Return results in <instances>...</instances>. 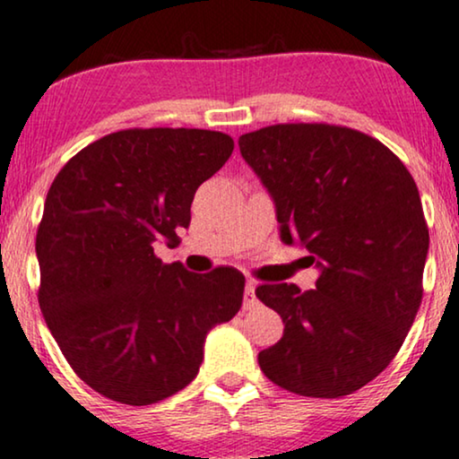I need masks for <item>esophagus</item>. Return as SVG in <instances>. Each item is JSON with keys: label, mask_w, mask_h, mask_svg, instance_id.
Returning a JSON list of instances; mask_svg holds the SVG:
<instances>
[{"label": "esophagus", "mask_w": 459, "mask_h": 459, "mask_svg": "<svg viewBox=\"0 0 459 459\" xmlns=\"http://www.w3.org/2000/svg\"><path fill=\"white\" fill-rule=\"evenodd\" d=\"M255 303V282L247 281V287H244V306H253Z\"/></svg>", "instance_id": "obj_1"}]
</instances>
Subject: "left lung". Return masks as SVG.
<instances>
[{"mask_svg": "<svg viewBox=\"0 0 459 459\" xmlns=\"http://www.w3.org/2000/svg\"><path fill=\"white\" fill-rule=\"evenodd\" d=\"M238 145L276 202L282 240L320 267L312 290L255 289L284 323L261 371L299 396L352 394L390 365L420 309L430 236L418 186L384 143L337 124H273Z\"/></svg>", "mask_w": 459, "mask_h": 459, "instance_id": "1", "label": "left lung"}]
</instances>
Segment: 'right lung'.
Returning a JSON list of instances; mask_svg holds the SVG:
<instances>
[{"label":"right lung","mask_w":459,"mask_h":459,"mask_svg":"<svg viewBox=\"0 0 459 459\" xmlns=\"http://www.w3.org/2000/svg\"><path fill=\"white\" fill-rule=\"evenodd\" d=\"M234 152L202 128H126L77 152L48 189L38 301L77 377L122 404H153L198 375L206 333L242 306L244 276L162 264L194 194Z\"/></svg>","instance_id":"right-lung-1"}]
</instances>
